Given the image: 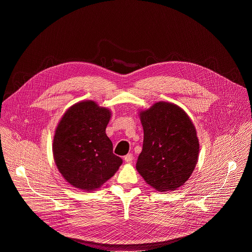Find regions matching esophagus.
<instances>
[{
  "label": "esophagus",
  "mask_w": 252,
  "mask_h": 252,
  "mask_svg": "<svg viewBox=\"0 0 252 252\" xmlns=\"http://www.w3.org/2000/svg\"><path fill=\"white\" fill-rule=\"evenodd\" d=\"M132 159H133V157H132L131 154H128L125 157V161L127 162V163H130L132 161Z\"/></svg>",
  "instance_id": "1"
}]
</instances>
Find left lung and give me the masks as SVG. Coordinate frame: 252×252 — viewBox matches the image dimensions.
Wrapping results in <instances>:
<instances>
[{"label":"left lung","mask_w":252,"mask_h":252,"mask_svg":"<svg viewBox=\"0 0 252 252\" xmlns=\"http://www.w3.org/2000/svg\"><path fill=\"white\" fill-rule=\"evenodd\" d=\"M138 113L143 145L136 170L157 191L176 190L186 184L197 163L196 129L188 114L172 102L158 101Z\"/></svg>","instance_id":"8db88e82"}]
</instances>
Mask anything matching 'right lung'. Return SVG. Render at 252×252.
<instances>
[{
    "instance_id": "1",
    "label": "right lung",
    "mask_w": 252,
    "mask_h": 252,
    "mask_svg": "<svg viewBox=\"0 0 252 252\" xmlns=\"http://www.w3.org/2000/svg\"><path fill=\"white\" fill-rule=\"evenodd\" d=\"M112 117L107 107L94 100L71 105L59 122L53 140L56 165L65 182L92 191L114 176L123 159L113 153L105 133Z\"/></svg>"
}]
</instances>
